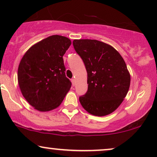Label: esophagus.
I'll use <instances>...</instances> for the list:
<instances>
[{
    "instance_id": "1",
    "label": "esophagus",
    "mask_w": 157,
    "mask_h": 157,
    "mask_svg": "<svg viewBox=\"0 0 157 157\" xmlns=\"http://www.w3.org/2000/svg\"><path fill=\"white\" fill-rule=\"evenodd\" d=\"M75 81H75L74 78H72V79H71V83H72V85H73V86L75 85Z\"/></svg>"
}]
</instances>
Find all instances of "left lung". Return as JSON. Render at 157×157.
Here are the masks:
<instances>
[{"label": "left lung", "instance_id": "1", "mask_svg": "<svg viewBox=\"0 0 157 157\" xmlns=\"http://www.w3.org/2000/svg\"><path fill=\"white\" fill-rule=\"evenodd\" d=\"M73 45L88 74V90L79 97L81 104L94 116L112 113L129 89L131 77L125 61L115 48L99 40H74Z\"/></svg>", "mask_w": 157, "mask_h": 157}]
</instances>
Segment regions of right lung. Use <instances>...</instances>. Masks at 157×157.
I'll return each mask as SVG.
<instances>
[{"instance_id": "right-lung-1", "label": "right lung", "mask_w": 157, "mask_h": 157, "mask_svg": "<svg viewBox=\"0 0 157 157\" xmlns=\"http://www.w3.org/2000/svg\"><path fill=\"white\" fill-rule=\"evenodd\" d=\"M71 44L64 36H49L31 47L18 69L20 89L25 100L40 111L57 108L71 86L66 76L63 56Z\"/></svg>"}]
</instances>
